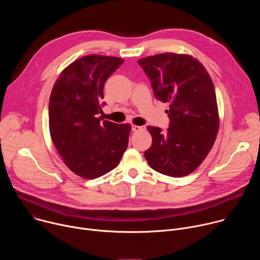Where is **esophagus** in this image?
I'll use <instances>...</instances> for the list:
<instances>
[{
	"label": "esophagus",
	"instance_id": "34e87169",
	"mask_svg": "<svg viewBox=\"0 0 260 260\" xmlns=\"http://www.w3.org/2000/svg\"><path fill=\"white\" fill-rule=\"evenodd\" d=\"M132 129L134 132H141V131H145L146 126H144V125H132Z\"/></svg>",
	"mask_w": 260,
	"mask_h": 260
}]
</instances>
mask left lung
<instances>
[{
	"label": "left lung",
	"mask_w": 260,
	"mask_h": 260,
	"mask_svg": "<svg viewBox=\"0 0 260 260\" xmlns=\"http://www.w3.org/2000/svg\"><path fill=\"white\" fill-rule=\"evenodd\" d=\"M155 98L170 103L167 133L148 126L152 145L144 152L149 166L170 177H184L204 161L219 128L213 81L200 60L187 54L160 53L138 60Z\"/></svg>",
	"instance_id": "left-lung-1"
}]
</instances>
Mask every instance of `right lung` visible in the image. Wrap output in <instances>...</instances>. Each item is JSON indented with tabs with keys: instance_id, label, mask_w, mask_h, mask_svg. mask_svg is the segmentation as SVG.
<instances>
[{
	"instance_id": "add662e5",
	"label": "right lung",
	"mask_w": 260,
	"mask_h": 260,
	"mask_svg": "<svg viewBox=\"0 0 260 260\" xmlns=\"http://www.w3.org/2000/svg\"><path fill=\"white\" fill-rule=\"evenodd\" d=\"M122 58L86 55L73 61L55 81L49 99L51 140L67 167L84 179L115 169L128 145L131 124L98 117L104 84Z\"/></svg>"
}]
</instances>
